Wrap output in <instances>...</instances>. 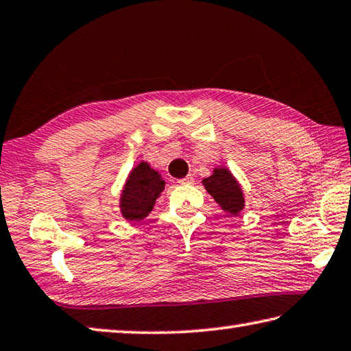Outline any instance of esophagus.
I'll use <instances>...</instances> for the list:
<instances>
[{"mask_svg":"<svg viewBox=\"0 0 351 351\" xmlns=\"http://www.w3.org/2000/svg\"><path fill=\"white\" fill-rule=\"evenodd\" d=\"M178 182H180L181 186H190V184L195 182V178L192 175H187L186 178H182V180H180Z\"/></svg>","mask_w":351,"mask_h":351,"instance_id":"34e87169","label":"esophagus"}]
</instances>
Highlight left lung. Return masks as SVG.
<instances>
[{
  "instance_id": "8db88e82",
  "label": "left lung",
  "mask_w": 351,
  "mask_h": 351,
  "mask_svg": "<svg viewBox=\"0 0 351 351\" xmlns=\"http://www.w3.org/2000/svg\"><path fill=\"white\" fill-rule=\"evenodd\" d=\"M204 187L227 213L237 215L244 208V196L232 173L226 169H215L213 175L204 180Z\"/></svg>"
}]
</instances>
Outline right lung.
Masks as SVG:
<instances>
[{
  "instance_id": "1",
  "label": "right lung",
  "mask_w": 351,
  "mask_h": 351,
  "mask_svg": "<svg viewBox=\"0 0 351 351\" xmlns=\"http://www.w3.org/2000/svg\"><path fill=\"white\" fill-rule=\"evenodd\" d=\"M164 181L149 164L141 162L132 170L121 197V212L129 221H141L147 216L159 193L164 190Z\"/></svg>"
}]
</instances>
